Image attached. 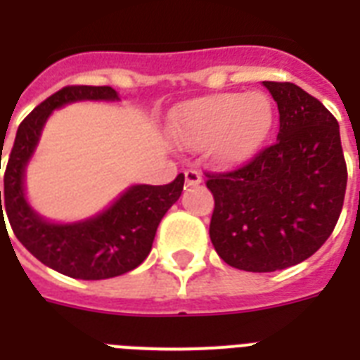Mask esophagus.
Instances as JSON below:
<instances>
[{"label":"esophagus","instance_id":"1","mask_svg":"<svg viewBox=\"0 0 360 360\" xmlns=\"http://www.w3.org/2000/svg\"><path fill=\"white\" fill-rule=\"evenodd\" d=\"M200 182H202V174L198 173V171H195V169H189V171H186V186L187 187L198 186Z\"/></svg>","mask_w":360,"mask_h":360}]
</instances>
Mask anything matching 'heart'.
<instances>
[{
  "label": "heart",
  "mask_w": 360,
  "mask_h": 360,
  "mask_svg": "<svg viewBox=\"0 0 360 360\" xmlns=\"http://www.w3.org/2000/svg\"><path fill=\"white\" fill-rule=\"evenodd\" d=\"M274 108L265 94H215L186 103L171 120L174 136L186 147L210 145V154L221 165H239L250 160L269 138Z\"/></svg>",
  "instance_id": "obj_1"
}]
</instances>
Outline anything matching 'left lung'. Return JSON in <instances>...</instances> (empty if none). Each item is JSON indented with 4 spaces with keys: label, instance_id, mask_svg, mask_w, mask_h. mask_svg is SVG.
<instances>
[{
    "label": "left lung",
    "instance_id": "left-lung-1",
    "mask_svg": "<svg viewBox=\"0 0 360 360\" xmlns=\"http://www.w3.org/2000/svg\"><path fill=\"white\" fill-rule=\"evenodd\" d=\"M280 110L278 141L230 173H206L215 210L210 237L221 259L246 272L298 265L333 233L347 169L338 123L292 82H263Z\"/></svg>",
    "mask_w": 360,
    "mask_h": 360
}]
</instances>
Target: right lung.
<instances>
[{
    "label": "right lung",
    "mask_w": 360,
    "mask_h": 360,
    "mask_svg": "<svg viewBox=\"0 0 360 360\" xmlns=\"http://www.w3.org/2000/svg\"><path fill=\"white\" fill-rule=\"evenodd\" d=\"M117 99L110 86H66L47 97L18 127L3 176V202L14 236L44 265L75 280H106L141 265L160 221L184 189V174L165 186H132L103 213L71 224L46 221L29 206L25 167L53 110L77 101Z\"/></svg>",
    "instance_id": "obj_1"
}]
</instances>
